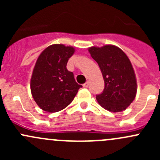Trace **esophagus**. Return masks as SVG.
Here are the masks:
<instances>
[{"label":"esophagus","instance_id":"34e87169","mask_svg":"<svg viewBox=\"0 0 160 160\" xmlns=\"http://www.w3.org/2000/svg\"><path fill=\"white\" fill-rule=\"evenodd\" d=\"M88 85H89V83H88V82H86L85 83H83V88H88Z\"/></svg>","mask_w":160,"mask_h":160}]
</instances>
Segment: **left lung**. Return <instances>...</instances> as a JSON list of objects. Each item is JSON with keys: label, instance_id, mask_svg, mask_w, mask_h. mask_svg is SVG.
<instances>
[{"label": "left lung", "instance_id": "left-lung-1", "mask_svg": "<svg viewBox=\"0 0 160 160\" xmlns=\"http://www.w3.org/2000/svg\"><path fill=\"white\" fill-rule=\"evenodd\" d=\"M91 57L98 62L104 80V89L96 98L101 107L111 112L127 108L135 99L137 83L135 72L125 52L114 46L90 47Z\"/></svg>", "mask_w": 160, "mask_h": 160}]
</instances>
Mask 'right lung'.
Masks as SVG:
<instances>
[{
  "label": "right lung",
  "instance_id": "obj_1",
  "mask_svg": "<svg viewBox=\"0 0 160 160\" xmlns=\"http://www.w3.org/2000/svg\"><path fill=\"white\" fill-rule=\"evenodd\" d=\"M74 51L71 46L55 44L38 56L31 79V91L43 111L52 113L62 110L82 88L75 81L73 73L67 69Z\"/></svg>",
  "mask_w": 160,
  "mask_h": 160
}]
</instances>
